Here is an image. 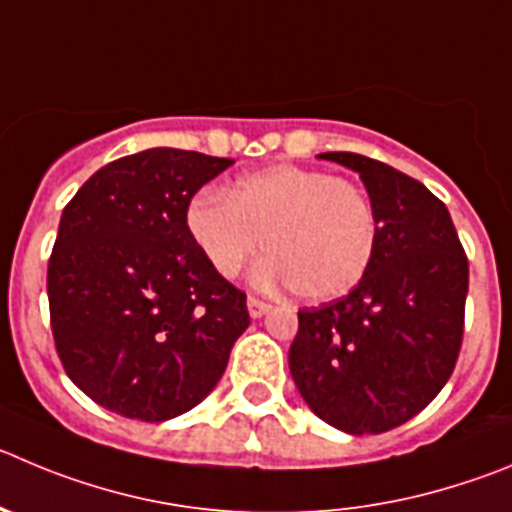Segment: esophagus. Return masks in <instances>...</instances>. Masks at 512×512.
Returning <instances> with one entry per match:
<instances>
[{"label": "esophagus", "mask_w": 512, "mask_h": 512, "mask_svg": "<svg viewBox=\"0 0 512 512\" xmlns=\"http://www.w3.org/2000/svg\"><path fill=\"white\" fill-rule=\"evenodd\" d=\"M246 304H248V314H251L253 320H259V317H264V314L271 309V304L261 302V299H256V297H248Z\"/></svg>", "instance_id": "34e87169"}]
</instances>
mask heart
Wrapping results in <instances>:
<instances>
[{
  "instance_id": "heart-1",
  "label": "heart",
  "mask_w": 512,
  "mask_h": 512,
  "mask_svg": "<svg viewBox=\"0 0 512 512\" xmlns=\"http://www.w3.org/2000/svg\"><path fill=\"white\" fill-rule=\"evenodd\" d=\"M187 231L220 276H236L266 238L259 284H292L307 302L358 287L378 246V218L355 182L294 164L248 172L225 195H198Z\"/></svg>"
}]
</instances>
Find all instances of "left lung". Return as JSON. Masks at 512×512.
<instances>
[{"label":"left lung","instance_id":"8db88e82","mask_svg":"<svg viewBox=\"0 0 512 512\" xmlns=\"http://www.w3.org/2000/svg\"><path fill=\"white\" fill-rule=\"evenodd\" d=\"M378 218L373 261L348 297L299 312L289 370L314 414L345 434H381L424 411L457 363L470 266L449 210L421 182L353 152Z\"/></svg>","mask_w":512,"mask_h":512}]
</instances>
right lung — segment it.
Wrapping results in <instances>:
<instances>
[{"mask_svg": "<svg viewBox=\"0 0 512 512\" xmlns=\"http://www.w3.org/2000/svg\"><path fill=\"white\" fill-rule=\"evenodd\" d=\"M233 159L154 147L106 164L65 205L48 264L70 381L139 421L195 409L248 327L246 294L187 231L192 195Z\"/></svg>", "mask_w": 512, "mask_h": 512, "instance_id": "1", "label": "right lung"}]
</instances>
